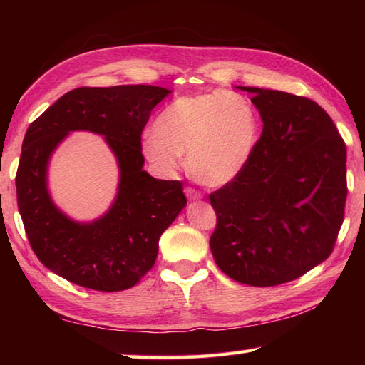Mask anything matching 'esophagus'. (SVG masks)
<instances>
[{"label":"esophagus","mask_w":365,"mask_h":365,"mask_svg":"<svg viewBox=\"0 0 365 365\" xmlns=\"http://www.w3.org/2000/svg\"><path fill=\"white\" fill-rule=\"evenodd\" d=\"M185 195H187V197L190 200H200V199H202V195H200V192L195 188H185Z\"/></svg>","instance_id":"esophagus-1"}]
</instances>
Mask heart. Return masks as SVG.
<instances>
[{
  "instance_id": "1",
  "label": "heart",
  "mask_w": 365,
  "mask_h": 365,
  "mask_svg": "<svg viewBox=\"0 0 365 365\" xmlns=\"http://www.w3.org/2000/svg\"><path fill=\"white\" fill-rule=\"evenodd\" d=\"M260 138V115L250 98L216 89L185 96L165 108L155 131L141 141L144 158L161 175H174L187 153L190 174L222 187L243 173Z\"/></svg>"
}]
</instances>
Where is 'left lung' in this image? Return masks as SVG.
<instances>
[{
  "instance_id": "left-lung-1",
  "label": "left lung",
  "mask_w": 365,
  "mask_h": 365,
  "mask_svg": "<svg viewBox=\"0 0 365 365\" xmlns=\"http://www.w3.org/2000/svg\"><path fill=\"white\" fill-rule=\"evenodd\" d=\"M263 122L252 160L210 195L216 229L210 250L230 279L273 287L329 257L346 200V147L311 98L245 88Z\"/></svg>"
}]
</instances>
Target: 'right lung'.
Instances as JSON below:
<instances>
[{
  "label": "right lung",
  "instance_id": "right-lung-1",
  "mask_svg": "<svg viewBox=\"0 0 365 365\" xmlns=\"http://www.w3.org/2000/svg\"><path fill=\"white\" fill-rule=\"evenodd\" d=\"M169 89L147 84L78 88L54 102L26 130L15 187L19 212L37 259L54 274L98 292L136 285L158 254V240L187 205L182 182L143 169L141 133ZM71 130L102 134L120 166L110 210L78 223L53 205L46 173Z\"/></svg>",
  "mask_w": 365,
  "mask_h": 365
}]
</instances>
